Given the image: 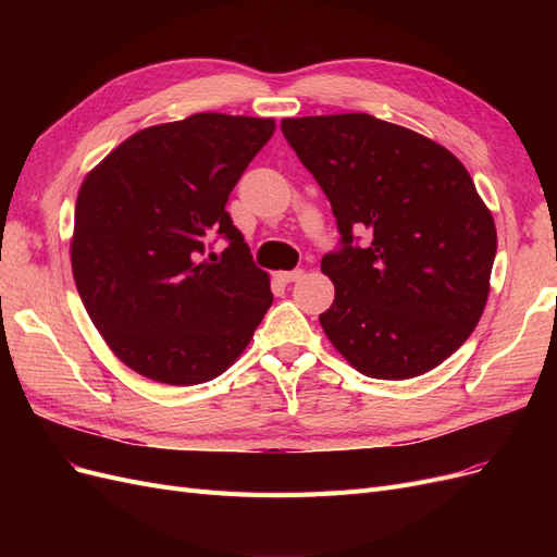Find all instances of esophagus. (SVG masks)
<instances>
[{"instance_id":"esophagus-1","label":"esophagus","mask_w":557,"mask_h":557,"mask_svg":"<svg viewBox=\"0 0 557 557\" xmlns=\"http://www.w3.org/2000/svg\"><path fill=\"white\" fill-rule=\"evenodd\" d=\"M301 274H305V272H301V269H293V272H278L276 278H278L281 283H293V281H297Z\"/></svg>"}]
</instances>
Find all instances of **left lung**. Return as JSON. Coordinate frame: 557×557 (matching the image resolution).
I'll return each mask as SVG.
<instances>
[{
    "mask_svg": "<svg viewBox=\"0 0 557 557\" xmlns=\"http://www.w3.org/2000/svg\"><path fill=\"white\" fill-rule=\"evenodd\" d=\"M281 132L342 234L320 260L334 283L320 313L327 339L372 379L442 364L479 323L497 252L493 215L462 162L369 113L285 117Z\"/></svg>",
    "mask_w": 557,
    "mask_h": 557,
    "instance_id": "1",
    "label": "left lung"
}]
</instances>
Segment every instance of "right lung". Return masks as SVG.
<instances>
[{
  "label": "right lung",
  "mask_w": 557,
  "mask_h": 557,
  "mask_svg": "<svg viewBox=\"0 0 557 557\" xmlns=\"http://www.w3.org/2000/svg\"><path fill=\"white\" fill-rule=\"evenodd\" d=\"M269 117L195 113L134 134L83 181L72 269L109 348L166 385L221 376L274 295L225 211ZM215 238L228 248L209 253Z\"/></svg>",
  "instance_id": "obj_1"
}]
</instances>
